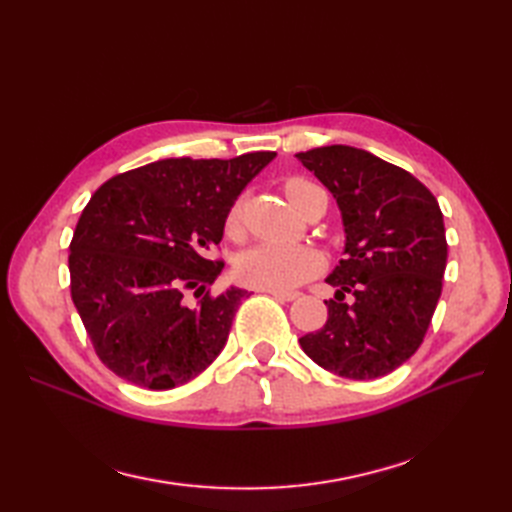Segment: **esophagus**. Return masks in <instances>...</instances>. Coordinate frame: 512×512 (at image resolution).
<instances>
[{"mask_svg":"<svg viewBox=\"0 0 512 512\" xmlns=\"http://www.w3.org/2000/svg\"><path fill=\"white\" fill-rule=\"evenodd\" d=\"M269 292L273 299H280V301H294L299 297V292H280V290H265Z\"/></svg>","mask_w":512,"mask_h":512,"instance_id":"1","label":"esophagus"}]
</instances>
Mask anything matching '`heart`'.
Returning <instances> with one entry per match:
<instances>
[{"label": "heart", "instance_id": "b5f03b06", "mask_svg": "<svg viewBox=\"0 0 512 512\" xmlns=\"http://www.w3.org/2000/svg\"><path fill=\"white\" fill-rule=\"evenodd\" d=\"M307 188H314L312 183L303 179H292L286 183V194L292 198ZM243 203L237 200L226 215V228L235 232L241 222ZM322 269V256L312 247H292V245H271L262 243L245 250L237 262L235 273L237 280L245 286L256 290H292L303 284L309 277H314Z\"/></svg>", "mask_w": 512, "mask_h": 512}]
</instances>
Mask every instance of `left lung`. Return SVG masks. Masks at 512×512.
<instances>
[{"instance_id":"left-lung-1","label":"left lung","mask_w":512,"mask_h":512,"mask_svg":"<svg viewBox=\"0 0 512 512\" xmlns=\"http://www.w3.org/2000/svg\"><path fill=\"white\" fill-rule=\"evenodd\" d=\"M297 160L333 194L346 232L344 258L327 277L337 288L324 301L327 324L299 344L342 378L391 374L423 344L442 292L448 245L438 200L365 149L316 147Z\"/></svg>"}]
</instances>
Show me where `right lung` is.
Masks as SVG:
<instances>
[{
    "mask_svg": "<svg viewBox=\"0 0 512 512\" xmlns=\"http://www.w3.org/2000/svg\"><path fill=\"white\" fill-rule=\"evenodd\" d=\"M273 151L232 160L168 158L108 179L70 243V290L100 361L136 386L168 391L205 371L247 290L211 297L224 262L207 252L230 207ZM197 299L190 302L187 294Z\"/></svg>",
    "mask_w": 512,
    "mask_h": 512,
    "instance_id": "right-lung-1",
    "label": "right lung"
}]
</instances>
